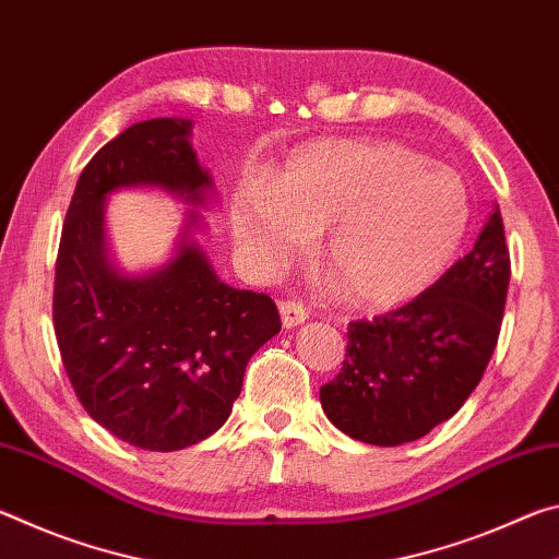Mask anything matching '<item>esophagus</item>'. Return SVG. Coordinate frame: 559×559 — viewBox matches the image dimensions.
Wrapping results in <instances>:
<instances>
[{
    "label": "esophagus",
    "mask_w": 559,
    "mask_h": 559,
    "mask_svg": "<svg viewBox=\"0 0 559 559\" xmlns=\"http://www.w3.org/2000/svg\"><path fill=\"white\" fill-rule=\"evenodd\" d=\"M278 310H281L283 328H298L300 323H306L308 320V310L296 300H281Z\"/></svg>",
    "instance_id": "34e87169"
}]
</instances>
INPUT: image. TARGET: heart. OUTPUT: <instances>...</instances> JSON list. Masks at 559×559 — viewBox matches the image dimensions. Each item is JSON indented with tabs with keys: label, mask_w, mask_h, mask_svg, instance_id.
Wrapping results in <instances>:
<instances>
[{
	"label": "heart",
	"mask_w": 559,
	"mask_h": 559,
	"mask_svg": "<svg viewBox=\"0 0 559 559\" xmlns=\"http://www.w3.org/2000/svg\"><path fill=\"white\" fill-rule=\"evenodd\" d=\"M471 204L453 169L392 140H320L234 210L261 269L296 261L325 234L320 266L349 306L390 310L437 281L466 234Z\"/></svg>",
	"instance_id": "b5f03b06"
}]
</instances>
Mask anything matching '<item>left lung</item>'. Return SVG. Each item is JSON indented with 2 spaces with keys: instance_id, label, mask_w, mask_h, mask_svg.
Wrapping results in <instances>:
<instances>
[{
  "instance_id": "obj_1",
  "label": "left lung",
  "mask_w": 559,
  "mask_h": 559,
  "mask_svg": "<svg viewBox=\"0 0 559 559\" xmlns=\"http://www.w3.org/2000/svg\"><path fill=\"white\" fill-rule=\"evenodd\" d=\"M510 253L496 206L476 246L406 306L355 320L347 355L320 404L335 427L372 447L409 443L451 419L493 355Z\"/></svg>"
}]
</instances>
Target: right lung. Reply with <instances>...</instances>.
<instances>
[{
  "mask_svg": "<svg viewBox=\"0 0 559 559\" xmlns=\"http://www.w3.org/2000/svg\"><path fill=\"white\" fill-rule=\"evenodd\" d=\"M189 135V120L153 118L103 145L75 185L56 259L53 330L73 392L93 421L147 451L212 437L229 419L251 355L281 330L276 302L226 286L187 231L155 271L128 276L108 257L106 200L116 189L212 200ZM197 224L189 212L187 229Z\"/></svg>",
  "mask_w": 559,
  "mask_h": 559,
  "instance_id": "obj_1",
  "label": "right lung"
}]
</instances>
